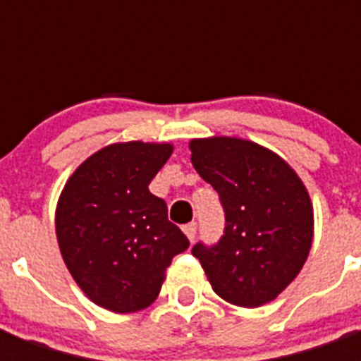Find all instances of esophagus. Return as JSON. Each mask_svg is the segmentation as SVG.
Returning <instances> with one entry per match:
<instances>
[{
    "instance_id": "34e87169",
    "label": "esophagus",
    "mask_w": 361,
    "mask_h": 361,
    "mask_svg": "<svg viewBox=\"0 0 361 361\" xmlns=\"http://www.w3.org/2000/svg\"><path fill=\"white\" fill-rule=\"evenodd\" d=\"M183 232L189 238V241H195V238H197V223H189V225L183 226Z\"/></svg>"
}]
</instances>
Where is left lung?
<instances>
[{
  "label": "left lung",
  "instance_id": "left-lung-1",
  "mask_svg": "<svg viewBox=\"0 0 361 361\" xmlns=\"http://www.w3.org/2000/svg\"><path fill=\"white\" fill-rule=\"evenodd\" d=\"M191 163L219 192L225 234L197 243L217 296L240 307L271 302L296 279L313 243V204L286 161L251 140L212 136L189 142Z\"/></svg>",
  "mask_w": 361,
  "mask_h": 361
}]
</instances>
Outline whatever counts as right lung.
Here are the masks:
<instances>
[{"label":"right lung","instance_id":"1","mask_svg":"<svg viewBox=\"0 0 361 361\" xmlns=\"http://www.w3.org/2000/svg\"><path fill=\"white\" fill-rule=\"evenodd\" d=\"M172 144L120 142L99 149L73 172L56 208L65 266L93 303L135 313L155 302L166 268L189 247L149 192Z\"/></svg>","mask_w":361,"mask_h":361}]
</instances>
